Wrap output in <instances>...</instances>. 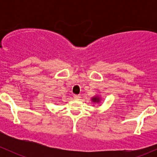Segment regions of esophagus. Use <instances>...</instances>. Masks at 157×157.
I'll list each match as a JSON object with an SVG mask.
<instances>
[{
    "instance_id": "34e87169",
    "label": "esophagus",
    "mask_w": 157,
    "mask_h": 157,
    "mask_svg": "<svg viewBox=\"0 0 157 157\" xmlns=\"http://www.w3.org/2000/svg\"><path fill=\"white\" fill-rule=\"evenodd\" d=\"M74 99H80V95H76V94H74Z\"/></svg>"
}]
</instances>
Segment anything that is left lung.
Instances as JSON below:
<instances>
[{
    "mask_svg": "<svg viewBox=\"0 0 157 157\" xmlns=\"http://www.w3.org/2000/svg\"><path fill=\"white\" fill-rule=\"evenodd\" d=\"M92 101H93V102H97L98 103V102H100V98L98 96H93V97L92 98Z\"/></svg>",
    "mask_w": 157,
    "mask_h": 157,
    "instance_id": "8db88e82",
    "label": "left lung"
}]
</instances>
